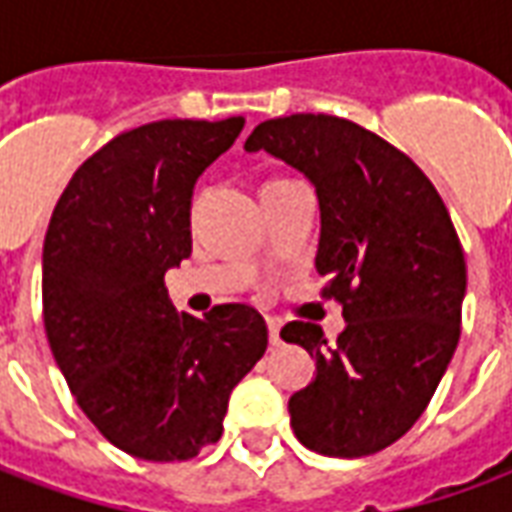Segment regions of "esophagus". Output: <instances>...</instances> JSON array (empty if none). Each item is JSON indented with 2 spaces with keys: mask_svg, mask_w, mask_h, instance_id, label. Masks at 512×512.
I'll use <instances>...</instances> for the list:
<instances>
[{
  "mask_svg": "<svg viewBox=\"0 0 512 512\" xmlns=\"http://www.w3.org/2000/svg\"><path fill=\"white\" fill-rule=\"evenodd\" d=\"M279 329H282V323L277 318H268V340H271V345H282Z\"/></svg>",
  "mask_w": 512,
  "mask_h": 512,
  "instance_id": "obj_1",
  "label": "esophagus"
}]
</instances>
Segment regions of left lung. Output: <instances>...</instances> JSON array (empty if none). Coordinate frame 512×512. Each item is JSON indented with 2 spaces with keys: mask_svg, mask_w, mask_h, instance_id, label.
I'll list each match as a JSON object with an SVG mask.
<instances>
[{
  "mask_svg": "<svg viewBox=\"0 0 512 512\" xmlns=\"http://www.w3.org/2000/svg\"><path fill=\"white\" fill-rule=\"evenodd\" d=\"M246 150H266L310 180L321 205L315 268L343 304L345 332L293 321L285 343L315 356L290 397L296 439L329 458L395 444L428 408L461 337L466 263L425 172L367 128L332 115L266 120Z\"/></svg>",
  "mask_w": 512,
  "mask_h": 512,
  "instance_id": "left-lung-1",
  "label": "left lung"
}]
</instances>
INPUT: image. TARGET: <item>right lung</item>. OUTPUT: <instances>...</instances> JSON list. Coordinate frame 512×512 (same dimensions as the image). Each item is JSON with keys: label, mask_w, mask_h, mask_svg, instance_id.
Segmentation results:
<instances>
[{"label": "right lung", "mask_w": 512, "mask_h": 512, "mask_svg": "<svg viewBox=\"0 0 512 512\" xmlns=\"http://www.w3.org/2000/svg\"><path fill=\"white\" fill-rule=\"evenodd\" d=\"M244 117L158 120L73 172L43 241L51 354L95 428L142 461H189L222 436L235 384L266 354L246 304L175 312L164 274L191 255L194 183Z\"/></svg>", "instance_id": "obj_1"}]
</instances>
